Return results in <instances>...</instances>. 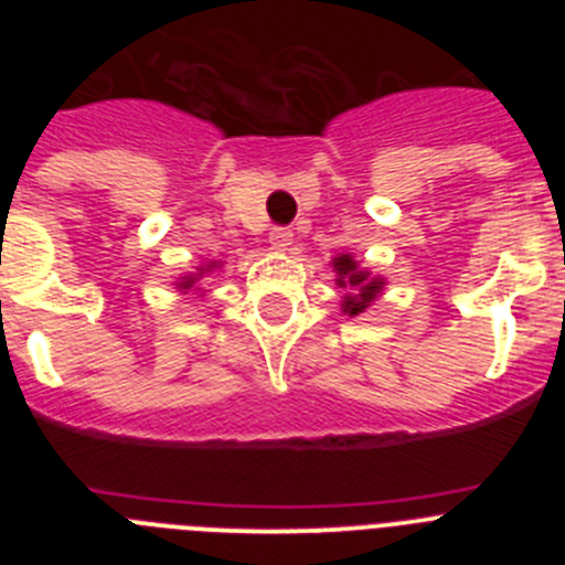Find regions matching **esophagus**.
Returning a JSON list of instances; mask_svg holds the SVG:
<instances>
[{
    "label": "esophagus",
    "mask_w": 565,
    "mask_h": 565,
    "mask_svg": "<svg viewBox=\"0 0 565 565\" xmlns=\"http://www.w3.org/2000/svg\"><path fill=\"white\" fill-rule=\"evenodd\" d=\"M268 243H271V248L274 252H288V248H291V243H294V234L288 232V228H274L271 234H268Z\"/></svg>",
    "instance_id": "esophagus-1"
}]
</instances>
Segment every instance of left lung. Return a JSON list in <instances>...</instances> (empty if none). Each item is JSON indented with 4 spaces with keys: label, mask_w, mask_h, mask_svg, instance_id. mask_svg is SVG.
Masks as SVG:
<instances>
[{
    "label": "left lung",
    "mask_w": 565,
    "mask_h": 565,
    "mask_svg": "<svg viewBox=\"0 0 565 565\" xmlns=\"http://www.w3.org/2000/svg\"><path fill=\"white\" fill-rule=\"evenodd\" d=\"M331 268L337 271V286L344 288V297L339 302H342V313L348 317H359L367 311V306L376 302V297H382L384 277L362 268L353 254H337L331 259Z\"/></svg>",
    "instance_id": "obj_1"
}]
</instances>
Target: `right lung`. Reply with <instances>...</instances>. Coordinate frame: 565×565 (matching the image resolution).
I'll return each instance as SVG.
<instances>
[{"label":"right lung","mask_w":565,"mask_h":565,"mask_svg":"<svg viewBox=\"0 0 565 565\" xmlns=\"http://www.w3.org/2000/svg\"><path fill=\"white\" fill-rule=\"evenodd\" d=\"M221 266H223V263H217V259H212V263H206V266H198V268H194V271L181 274V277L174 279V288H178V291H181V294H189V291L201 294L203 288L198 286V282H201V279L206 277V274L217 271V268H221Z\"/></svg>","instance_id":"add662e5"}]
</instances>
